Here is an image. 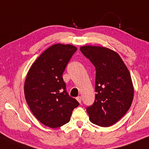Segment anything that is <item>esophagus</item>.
<instances>
[{
    "label": "esophagus",
    "instance_id": "34e87169",
    "mask_svg": "<svg viewBox=\"0 0 149 149\" xmlns=\"http://www.w3.org/2000/svg\"><path fill=\"white\" fill-rule=\"evenodd\" d=\"M76 99H77V101H78V102H79V103H81V97H80V96H78V97L76 98Z\"/></svg>",
    "mask_w": 149,
    "mask_h": 149
}]
</instances>
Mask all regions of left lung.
I'll return each instance as SVG.
<instances>
[{
    "label": "left lung",
    "instance_id": "1",
    "mask_svg": "<svg viewBox=\"0 0 149 149\" xmlns=\"http://www.w3.org/2000/svg\"><path fill=\"white\" fill-rule=\"evenodd\" d=\"M80 51L96 68L95 100L87 107L89 119L97 126H112L128 112L133 100L130 72L119 54L112 50L84 46Z\"/></svg>",
    "mask_w": 149,
    "mask_h": 149
}]
</instances>
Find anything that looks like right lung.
<instances>
[{
    "mask_svg": "<svg viewBox=\"0 0 149 149\" xmlns=\"http://www.w3.org/2000/svg\"><path fill=\"white\" fill-rule=\"evenodd\" d=\"M77 51L70 44L50 46L31 66L24 84L25 98L34 116L50 128L69 122L73 109L79 105L69 96L62 74Z\"/></svg>",
    "mask_w": 149,
    "mask_h": 149,
    "instance_id": "1",
    "label": "right lung"
}]
</instances>
